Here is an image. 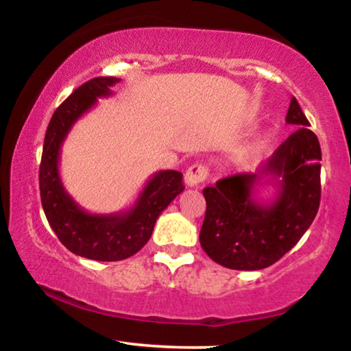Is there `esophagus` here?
Here are the masks:
<instances>
[{"label":"esophagus","instance_id":"1","mask_svg":"<svg viewBox=\"0 0 351 351\" xmlns=\"http://www.w3.org/2000/svg\"><path fill=\"white\" fill-rule=\"evenodd\" d=\"M206 177H208V169H206V166L203 165H193L189 167V171L185 172V184L189 186H198L201 182L206 180Z\"/></svg>","mask_w":351,"mask_h":351}]
</instances>
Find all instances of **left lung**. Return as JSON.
Instances as JSON below:
<instances>
[{
	"label": "left lung",
	"instance_id": "obj_1",
	"mask_svg": "<svg viewBox=\"0 0 351 351\" xmlns=\"http://www.w3.org/2000/svg\"><path fill=\"white\" fill-rule=\"evenodd\" d=\"M287 124L291 134L268 158L258 174H237L203 190L206 215L199 232L204 252L232 270H262L299 243L318 213L321 199V147L295 97ZM263 176L277 180L271 204L255 198Z\"/></svg>",
	"mask_w": 351,
	"mask_h": 351
}]
</instances>
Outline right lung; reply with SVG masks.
I'll list each match as a JSON object with an SVG mask.
<instances>
[{
    "label": "right lung",
    "instance_id": "1",
    "mask_svg": "<svg viewBox=\"0 0 351 351\" xmlns=\"http://www.w3.org/2000/svg\"><path fill=\"white\" fill-rule=\"evenodd\" d=\"M114 76H99L75 89L52 114L40 165V195L46 219L60 243L76 256L100 262L123 261L145 246L156 219L184 191L182 172L160 171L143 186L132 208L114 214H90L66 193L59 174L60 148L78 118L113 94Z\"/></svg>",
    "mask_w": 351,
    "mask_h": 351
}]
</instances>
